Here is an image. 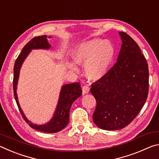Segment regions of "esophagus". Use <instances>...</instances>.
I'll use <instances>...</instances> for the list:
<instances>
[{
	"instance_id": "1",
	"label": "esophagus",
	"mask_w": 159,
	"mask_h": 159,
	"mask_svg": "<svg viewBox=\"0 0 159 159\" xmlns=\"http://www.w3.org/2000/svg\"><path fill=\"white\" fill-rule=\"evenodd\" d=\"M82 90H83V94H86L88 93L90 91V88L88 85H85L82 87Z\"/></svg>"
}]
</instances>
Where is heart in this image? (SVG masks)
I'll list each match as a JSON object with an SVG mask.
<instances>
[{
	"label": "heart",
	"mask_w": 159,
	"mask_h": 159,
	"mask_svg": "<svg viewBox=\"0 0 159 159\" xmlns=\"http://www.w3.org/2000/svg\"><path fill=\"white\" fill-rule=\"evenodd\" d=\"M115 53L114 45L109 41L94 39L80 44L74 52L75 62L85 65V74L88 79L98 80L108 72ZM74 71H78L74 64H70Z\"/></svg>",
	"instance_id": "obj_1"
}]
</instances>
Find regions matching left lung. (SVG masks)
<instances>
[{
	"mask_svg": "<svg viewBox=\"0 0 159 159\" xmlns=\"http://www.w3.org/2000/svg\"><path fill=\"white\" fill-rule=\"evenodd\" d=\"M122 45L117 61L101 79L91 84L97 105L94 123L107 130H120L133 121L149 93V69L137 43L119 32Z\"/></svg>",
	"mask_w": 159,
	"mask_h": 159,
	"instance_id": "1",
	"label": "left lung"
}]
</instances>
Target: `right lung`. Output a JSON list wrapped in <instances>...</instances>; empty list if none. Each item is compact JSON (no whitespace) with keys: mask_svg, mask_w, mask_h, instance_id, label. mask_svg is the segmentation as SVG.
Wrapping results in <instances>:
<instances>
[{"mask_svg":"<svg viewBox=\"0 0 159 159\" xmlns=\"http://www.w3.org/2000/svg\"><path fill=\"white\" fill-rule=\"evenodd\" d=\"M50 48V45L48 43L47 36H37L32 39L30 41H29L23 48L21 53L19 55L18 57L15 61L14 66V78H13V90H14L15 99L17 102V107L21 113V116L23 117L26 123L31 128L35 130L45 132L48 133H57L66 127L68 124L69 120V111L70 108L73 104V102L76 99L79 98L82 94L81 86L80 83H74L71 84H66L62 86L61 88L60 98L57 104V109L55 110V114L52 118V120L47 123V124L38 125L33 124L31 121L27 120L22 110L21 109L20 104H19L16 89H17V80L19 78V74L24 60H25L28 54L33 49H48Z\"/></svg>","mask_w":159,"mask_h":159,"instance_id":"obj_1","label":"right lung"}]
</instances>
